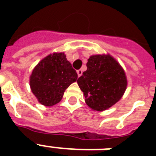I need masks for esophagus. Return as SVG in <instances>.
<instances>
[{
	"label": "esophagus",
	"instance_id": "esophagus-1",
	"mask_svg": "<svg viewBox=\"0 0 156 156\" xmlns=\"http://www.w3.org/2000/svg\"><path fill=\"white\" fill-rule=\"evenodd\" d=\"M77 73H78V77H80L83 74V70L82 69H78V70H77Z\"/></svg>",
	"mask_w": 156,
	"mask_h": 156
}]
</instances>
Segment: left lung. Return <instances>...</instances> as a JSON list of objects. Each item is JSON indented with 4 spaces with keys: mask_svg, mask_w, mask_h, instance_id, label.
<instances>
[{
    "mask_svg": "<svg viewBox=\"0 0 156 156\" xmlns=\"http://www.w3.org/2000/svg\"><path fill=\"white\" fill-rule=\"evenodd\" d=\"M87 66V69L77 81L86 104L95 111L107 110L118 102L126 91L125 70L109 54L90 56Z\"/></svg>",
    "mask_w": 156,
    "mask_h": 156,
    "instance_id": "left-lung-1",
    "label": "left lung"
}]
</instances>
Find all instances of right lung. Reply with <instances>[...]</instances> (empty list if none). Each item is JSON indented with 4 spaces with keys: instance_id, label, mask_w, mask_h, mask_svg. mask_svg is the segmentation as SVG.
<instances>
[{
    "instance_id": "obj_1",
    "label": "right lung",
    "mask_w": 156,
    "mask_h": 156,
    "mask_svg": "<svg viewBox=\"0 0 156 156\" xmlns=\"http://www.w3.org/2000/svg\"><path fill=\"white\" fill-rule=\"evenodd\" d=\"M78 74L64 52L45 56L33 69L30 76V90L39 103L53 106L63 97L69 86L77 81Z\"/></svg>"
}]
</instances>
